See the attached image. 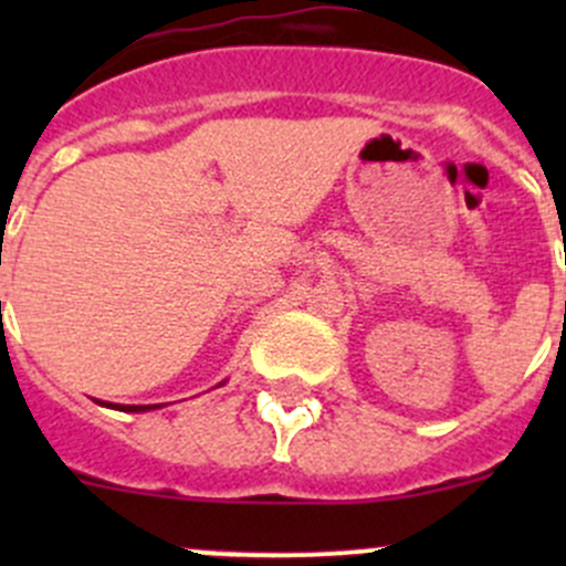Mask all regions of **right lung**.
<instances>
[{"instance_id": "right-lung-1", "label": "right lung", "mask_w": 566, "mask_h": 566, "mask_svg": "<svg viewBox=\"0 0 566 566\" xmlns=\"http://www.w3.org/2000/svg\"><path fill=\"white\" fill-rule=\"evenodd\" d=\"M95 402L104 405V408H117V405L104 402V399H95ZM156 408H164V405H123V408H117V410H128V413H145V410H156Z\"/></svg>"}]
</instances>
